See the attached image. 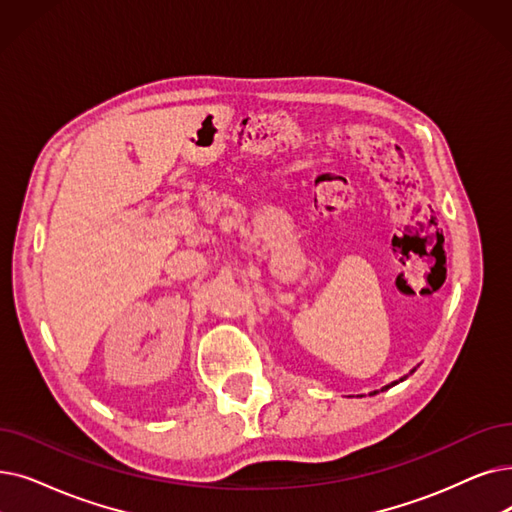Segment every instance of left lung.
Returning a JSON list of instances; mask_svg holds the SVG:
<instances>
[{"instance_id":"obj_1","label":"left lung","mask_w":512,"mask_h":512,"mask_svg":"<svg viewBox=\"0 0 512 512\" xmlns=\"http://www.w3.org/2000/svg\"><path fill=\"white\" fill-rule=\"evenodd\" d=\"M412 372H414V370H412ZM406 379H408V376H402V379H399V381H393V383H389V385H385V387H383V389H381V391H387V389H391V387H393V385H397V383H402V381H406ZM376 393H379V391H372V393H370V395H376Z\"/></svg>"}]
</instances>
